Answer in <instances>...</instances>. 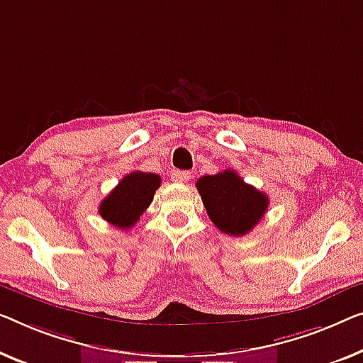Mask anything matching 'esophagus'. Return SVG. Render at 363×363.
Listing matches in <instances>:
<instances>
[{"label": "esophagus", "instance_id": "1", "mask_svg": "<svg viewBox=\"0 0 363 363\" xmlns=\"http://www.w3.org/2000/svg\"><path fill=\"white\" fill-rule=\"evenodd\" d=\"M171 179L177 182V184H186L189 179H191V172H189V171H174L171 174Z\"/></svg>", "mask_w": 363, "mask_h": 363}]
</instances>
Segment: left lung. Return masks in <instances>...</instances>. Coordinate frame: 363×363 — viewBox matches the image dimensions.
Here are the masks:
<instances>
[{"label":"left lung","instance_id":"8db88e82","mask_svg":"<svg viewBox=\"0 0 363 363\" xmlns=\"http://www.w3.org/2000/svg\"><path fill=\"white\" fill-rule=\"evenodd\" d=\"M208 218L221 233L245 236L256 226L269 207V197L226 169L200 177L196 184Z\"/></svg>","mask_w":363,"mask_h":363}]
</instances>
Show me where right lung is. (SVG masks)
<instances>
[{
  "instance_id": "add662e5",
  "label": "right lung",
  "mask_w": 363,
  "mask_h": 363,
  "mask_svg": "<svg viewBox=\"0 0 363 363\" xmlns=\"http://www.w3.org/2000/svg\"><path fill=\"white\" fill-rule=\"evenodd\" d=\"M160 184L161 177L153 172H130L117 184L109 196L102 200L99 215L116 228H132L145 210L150 207Z\"/></svg>"
}]
</instances>
